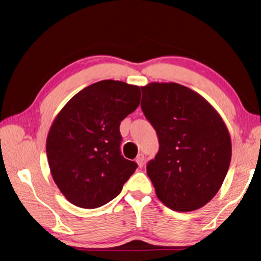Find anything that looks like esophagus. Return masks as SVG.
Masks as SVG:
<instances>
[{
	"label": "esophagus",
	"mask_w": 261,
	"mask_h": 261,
	"mask_svg": "<svg viewBox=\"0 0 261 261\" xmlns=\"http://www.w3.org/2000/svg\"><path fill=\"white\" fill-rule=\"evenodd\" d=\"M136 162H137V164L139 165V167L144 166V163H145V156H144V154L138 155L137 158H136Z\"/></svg>",
	"instance_id": "34e87169"
}]
</instances>
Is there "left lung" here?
<instances>
[{"instance_id": "obj_1", "label": "left lung", "mask_w": 261, "mask_h": 261, "mask_svg": "<svg viewBox=\"0 0 261 261\" xmlns=\"http://www.w3.org/2000/svg\"><path fill=\"white\" fill-rule=\"evenodd\" d=\"M141 110L160 149L147 163L158 199L176 212L205 206L218 192L232 156L227 127L214 107L178 84L141 87Z\"/></svg>"}]
</instances>
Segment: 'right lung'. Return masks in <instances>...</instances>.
<instances>
[{"label":"right lung","mask_w":261,"mask_h":261,"mask_svg":"<svg viewBox=\"0 0 261 261\" xmlns=\"http://www.w3.org/2000/svg\"><path fill=\"white\" fill-rule=\"evenodd\" d=\"M140 88L101 80L86 87L50 126L46 154L53 180L73 205L93 209L120 195L138 167L121 154V121L140 101Z\"/></svg>","instance_id":"1"}]
</instances>
